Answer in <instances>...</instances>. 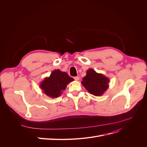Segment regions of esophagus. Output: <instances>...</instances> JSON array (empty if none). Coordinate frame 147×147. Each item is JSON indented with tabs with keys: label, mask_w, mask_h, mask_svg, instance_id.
Returning <instances> with one entry per match:
<instances>
[{
	"label": "esophagus",
	"mask_w": 147,
	"mask_h": 147,
	"mask_svg": "<svg viewBox=\"0 0 147 147\" xmlns=\"http://www.w3.org/2000/svg\"><path fill=\"white\" fill-rule=\"evenodd\" d=\"M74 79L75 80H76V81H78V80H79V77H78V76L74 77Z\"/></svg>",
	"instance_id": "esophagus-1"
}]
</instances>
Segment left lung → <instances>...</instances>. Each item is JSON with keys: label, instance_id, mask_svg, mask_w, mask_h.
I'll use <instances>...</instances> for the list:
<instances>
[{"label": "left lung", "instance_id": "obj_1", "mask_svg": "<svg viewBox=\"0 0 147 147\" xmlns=\"http://www.w3.org/2000/svg\"><path fill=\"white\" fill-rule=\"evenodd\" d=\"M109 79L102 74L97 73L94 69H89L86 76L82 82V85L90 94L95 96H101L109 88Z\"/></svg>", "mask_w": 147, "mask_h": 147}]
</instances>
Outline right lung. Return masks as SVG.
Segmentation results:
<instances>
[{"label": "right lung", "mask_w": 147, "mask_h": 147, "mask_svg": "<svg viewBox=\"0 0 147 147\" xmlns=\"http://www.w3.org/2000/svg\"><path fill=\"white\" fill-rule=\"evenodd\" d=\"M65 72L59 69H55L50 75L49 78H45L40 84L43 92L51 98H57L65 89L67 84L73 81Z\"/></svg>", "instance_id": "1"}]
</instances>
